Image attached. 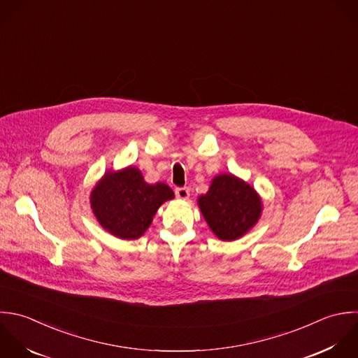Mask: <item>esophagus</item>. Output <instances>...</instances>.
Here are the masks:
<instances>
[{
    "label": "esophagus",
    "instance_id": "34e87169",
    "mask_svg": "<svg viewBox=\"0 0 358 358\" xmlns=\"http://www.w3.org/2000/svg\"><path fill=\"white\" fill-rule=\"evenodd\" d=\"M176 195L180 199H188L189 189L187 187H178V188H176Z\"/></svg>",
    "mask_w": 358,
    "mask_h": 358
}]
</instances>
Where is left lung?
I'll return each instance as SVG.
<instances>
[{
    "label": "left lung",
    "mask_w": 358,
    "mask_h": 358,
    "mask_svg": "<svg viewBox=\"0 0 358 358\" xmlns=\"http://www.w3.org/2000/svg\"><path fill=\"white\" fill-rule=\"evenodd\" d=\"M199 209L210 230L223 241L247 234L259 220L262 202L257 191L233 174H220L198 198Z\"/></svg>",
    "instance_id": "left-lung-1"
}]
</instances>
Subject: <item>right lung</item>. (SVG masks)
Listing matches in <instances>:
<instances>
[{
  "mask_svg": "<svg viewBox=\"0 0 358 358\" xmlns=\"http://www.w3.org/2000/svg\"><path fill=\"white\" fill-rule=\"evenodd\" d=\"M174 198L164 182L148 184L136 167L107 171L90 194V206L100 226L122 240L139 238L160 205Z\"/></svg>",
  "mask_w": 358,
  "mask_h": 358,
  "instance_id": "1",
  "label": "right lung"
}]
</instances>
